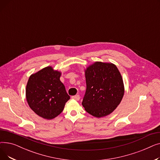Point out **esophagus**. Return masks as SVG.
<instances>
[{"mask_svg":"<svg viewBox=\"0 0 160 160\" xmlns=\"http://www.w3.org/2000/svg\"><path fill=\"white\" fill-rule=\"evenodd\" d=\"M72 98L76 100H80V95H74L72 97Z\"/></svg>","mask_w":160,"mask_h":160,"instance_id":"obj_1","label":"esophagus"}]
</instances>
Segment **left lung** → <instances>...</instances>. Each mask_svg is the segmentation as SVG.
Wrapping results in <instances>:
<instances>
[{
  "label": "left lung",
  "instance_id": "1",
  "mask_svg": "<svg viewBox=\"0 0 160 160\" xmlns=\"http://www.w3.org/2000/svg\"><path fill=\"white\" fill-rule=\"evenodd\" d=\"M86 91L82 104L97 118L112 113L124 93L122 76L115 65L96 62L85 70Z\"/></svg>",
  "mask_w": 160,
  "mask_h": 160
}]
</instances>
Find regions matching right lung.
<instances>
[{
    "mask_svg": "<svg viewBox=\"0 0 160 160\" xmlns=\"http://www.w3.org/2000/svg\"><path fill=\"white\" fill-rule=\"evenodd\" d=\"M62 72L51 66L32 74L26 88V98L32 110L42 118L50 120L60 115L70 99L60 78Z\"/></svg>",
    "mask_w": 160,
    "mask_h": 160,
    "instance_id": "add662e5",
    "label": "right lung"
}]
</instances>
